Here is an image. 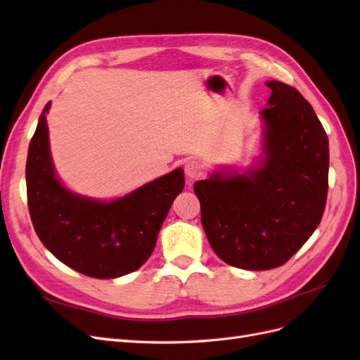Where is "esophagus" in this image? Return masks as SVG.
Masks as SVG:
<instances>
[{"label":"esophagus","instance_id":"esophagus-1","mask_svg":"<svg viewBox=\"0 0 360 360\" xmlns=\"http://www.w3.org/2000/svg\"><path fill=\"white\" fill-rule=\"evenodd\" d=\"M186 174H187V178H190V179L199 178L200 174H202V166H200V162L196 161V160L187 161V164H186Z\"/></svg>","mask_w":360,"mask_h":360}]
</instances>
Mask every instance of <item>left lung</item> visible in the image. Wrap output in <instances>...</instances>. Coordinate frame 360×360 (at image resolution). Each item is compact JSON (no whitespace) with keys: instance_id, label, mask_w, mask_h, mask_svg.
<instances>
[{"instance_id":"8db88e82","label":"left lung","mask_w":360,"mask_h":360,"mask_svg":"<svg viewBox=\"0 0 360 360\" xmlns=\"http://www.w3.org/2000/svg\"><path fill=\"white\" fill-rule=\"evenodd\" d=\"M271 96L261 167L244 174L214 173L194 182L200 219L212 250L244 270L283 265L320 224L328 190V140L297 89L269 81Z\"/></svg>"}]
</instances>
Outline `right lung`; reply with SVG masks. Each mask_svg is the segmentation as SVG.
<instances>
[{
    "label": "right lung",
    "instance_id": "1",
    "mask_svg": "<svg viewBox=\"0 0 360 360\" xmlns=\"http://www.w3.org/2000/svg\"><path fill=\"white\" fill-rule=\"evenodd\" d=\"M45 105L30 141L25 179L34 231L58 261L81 274L115 279L136 271L155 249L158 232L174 198L184 188L176 169L129 193L96 202L66 190L49 155Z\"/></svg>",
    "mask_w": 360,
    "mask_h": 360
}]
</instances>
